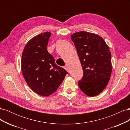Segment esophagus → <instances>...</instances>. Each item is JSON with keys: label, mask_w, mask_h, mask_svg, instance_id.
Returning a JSON list of instances; mask_svg holds the SVG:
<instances>
[{"label": "esophagus", "mask_w": 130, "mask_h": 130, "mask_svg": "<svg viewBox=\"0 0 130 130\" xmlns=\"http://www.w3.org/2000/svg\"><path fill=\"white\" fill-rule=\"evenodd\" d=\"M64 68L68 72H69V70H68V68L67 66H64Z\"/></svg>", "instance_id": "34e87169"}]
</instances>
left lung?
I'll return each instance as SVG.
<instances>
[{"instance_id": "obj_1", "label": "left lung", "mask_w": 130, "mask_h": 130, "mask_svg": "<svg viewBox=\"0 0 130 130\" xmlns=\"http://www.w3.org/2000/svg\"><path fill=\"white\" fill-rule=\"evenodd\" d=\"M84 75L78 82L86 95L94 96L105 88L112 73L111 53L103 38L86 31L71 35Z\"/></svg>"}]
</instances>
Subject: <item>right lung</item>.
Here are the masks:
<instances>
[{"label": "right lung", "instance_id": "add662e5", "mask_svg": "<svg viewBox=\"0 0 130 130\" xmlns=\"http://www.w3.org/2000/svg\"><path fill=\"white\" fill-rule=\"evenodd\" d=\"M51 32L34 37L26 44L22 56V72L27 84L34 92L47 96L56 91L68 72L55 63L47 51Z\"/></svg>", "mask_w": 130, "mask_h": 130}]
</instances>
